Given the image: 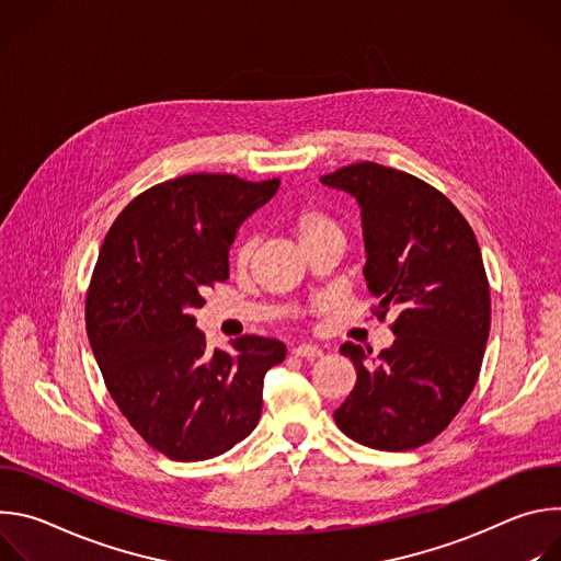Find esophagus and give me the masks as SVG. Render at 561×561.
<instances>
[{
  "label": "esophagus",
  "instance_id": "obj_1",
  "mask_svg": "<svg viewBox=\"0 0 561 561\" xmlns=\"http://www.w3.org/2000/svg\"><path fill=\"white\" fill-rule=\"evenodd\" d=\"M293 355L304 357V359H317V357H322L324 353H322V348L314 346V344H299V346L293 348Z\"/></svg>",
  "mask_w": 561,
  "mask_h": 561
}]
</instances>
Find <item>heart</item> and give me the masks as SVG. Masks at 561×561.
<instances>
[{
    "label": "heart",
    "instance_id": "1",
    "mask_svg": "<svg viewBox=\"0 0 561 561\" xmlns=\"http://www.w3.org/2000/svg\"><path fill=\"white\" fill-rule=\"evenodd\" d=\"M284 221L295 232L304 251H310L314 244L324 242V239L342 237V228H340L337 219L327 208L317 206V204H304V206L290 210L284 217ZM251 253H253V244L249 242V239H244V242L234 244L232 260L237 266H247L251 260Z\"/></svg>",
    "mask_w": 561,
    "mask_h": 561
}]
</instances>
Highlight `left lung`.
Returning a JSON list of instances; mask_svg holds the SVG:
<instances>
[{"instance_id":"obj_1","label":"left lung","mask_w":561,"mask_h":561,"mask_svg":"<svg viewBox=\"0 0 561 561\" xmlns=\"http://www.w3.org/2000/svg\"><path fill=\"white\" fill-rule=\"evenodd\" d=\"M346 191L362 208L364 277L390 308L394 342L373 351L346 342L357 381L335 422L377 450H411L433 442L472 392L491 333V288L472 228L431 184L373 162L319 180Z\"/></svg>"}]
</instances>
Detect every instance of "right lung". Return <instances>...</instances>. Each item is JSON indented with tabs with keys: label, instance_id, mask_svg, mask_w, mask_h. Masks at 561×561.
Instances as JSON below:
<instances>
[{
	"label": "right lung",
	"instance_id": "right-lung-1",
	"mask_svg": "<svg viewBox=\"0 0 561 561\" xmlns=\"http://www.w3.org/2000/svg\"><path fill=\"white\" fill-rule=\"evenodd\" d=\"M279 180L197 173L137 195L104 237L87 295V331L106 388L148 446L202 461L247 439L262 415L277 340L244 335L208 351L195 327L204 293L228 279L239 224Z\"/></svg>",
	"mask_w": 561,
	"mask_h": 561
}]
</instances>
